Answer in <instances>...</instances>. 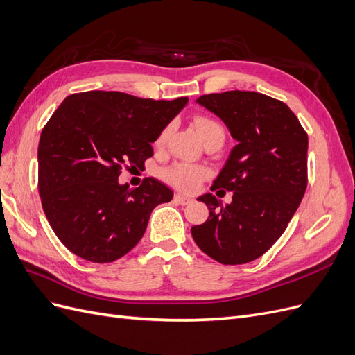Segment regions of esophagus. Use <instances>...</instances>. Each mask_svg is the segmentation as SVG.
I'll return each instance as SVG.
<instances>
[{
    "mask_svg": "<svg viewBox=\"0 0 355 355\" xmlns=\"http://www.w3.org/2000/svg\"><path fill=\"white\" fill-rule=\"evenodd\" d=\"M175 201L179 202V204H182V206H187V204H189L192 200H191L189 197L182 196V194H176V196H175Z\"/></svg>",
    "mask_w": 355,
    "mask_h": 355,
    "instance_id": "esophagus-1",
    "label": "esophagus"
}]
</instances>
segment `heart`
<instances>
[{"label":"heart","mask_w":355,"mask_h":355,"mask_svg":"<svg viewBox=\"0 0 355 355\" xmlns=\"http://www.w3.org/2000/svg\"><path fill=\"white\" fill-rule=\"evenodd\" d=\"M194 127H196V130L200 135L202 142L207 141V139H211V137L225 139V130H223L222 124L218 123L216 120H213V118L197 116L194 120ZM168 130L170 128L167 127L163 132H161V135L158 136V144H163L166 141ZM206 175H207L206 168H202L200 166L187 164V163L175 164L164 171V178L170 182V184H173L175 187H178L182 191L197 189Z\"/></svg>","instance_id":"b5f03b06"}]
</instances>
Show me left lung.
Segmentation results:
<instances>
[{
	"mask_svg": "<svg viewBox=\"0 0 355 355\" xmlns=\"http://www.w3.org/2000/svg\"><path fill=\"white\" fill-rule=\"evenodd\" d=\"M196 102L220 118L237 145L211 187L231 191L232 201L198 197L210 213L191 228L192 239L223 265L252 262L282 237L304 198L308 135L286 103L261 93H211Z\"/></svg>",
	"mask_w": 355,
	"mask_h": 355,
	"instance_id": "8db88e82",
	"label": "left lung"
}]
</instances>
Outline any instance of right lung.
<instances>
[{
  "instance_id": "1",
  "label": "right lung",
  "mask_w": 355,
  "mask_h": 355,
  "mask_svg": "<svg viewBox=\"0 0 355 355\" xmlns=\"http://www.w3.org/2000/svg\"><path fill=\"white\" fill-rule=\"evenodd\" d=\"M187 103L92 90L59 105L40 137L38 189L50 227L68 250L106 263L142 239L151 211L173 191L154 178L139 188L118 178L125 164L141 167L153 157V144Z\"/></svg>"
}]
</instances>
